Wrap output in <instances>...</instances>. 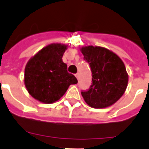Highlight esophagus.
I'll use <instances>...</instances> for the list:
<instances>
[{
  "label": "esophagus",
  "instance_id": "34e87169",
  "mask_svg": "<svg viewBox=\"0 0 149 149\" xmlns=\"http://www.w3.org/2000/svg\"><path fill=\"white\" fill-rule=\"evenodd\" d=\"M75 76H76V77L77 78V80H79V73H78V72H77V73L75 75Z\"/></svg>",
  "mask_w": 149,
  "mask_h": 149
}]
</instances>
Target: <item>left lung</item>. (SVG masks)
Listing matches in <instances>:
<instances>
[{
    "label": "left lung",
    "instance_id": "obj_1",
    "mask_svg": "<svg viewBox=\"0 0 149 149\" xmlns=\"http://www.w3.org/2000/svg\"><path fill=\"white\" fill-rule=\"evenodd\" d=\"M92 71V85L82 91L84 101L94 109H104L115 104L125 93L128 75L122 60L109 49L100 46L81 49Z\"/></svg>",
    "mask_w": 149,
    "mask_h": 149
}]
</instances>
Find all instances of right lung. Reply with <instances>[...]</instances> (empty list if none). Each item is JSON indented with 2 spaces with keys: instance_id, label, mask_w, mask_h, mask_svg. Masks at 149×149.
<instances>
[{
  "instance_id": "right-lung-1",
  "label": "right lung",
  "mask_w": 149,
  "mask_h": 149,
  "mask_svg": "<svg viewBox=\"0 0 149 149\" xmlns=\"http://www.w3.org/2000/svg\"><path fill=\"white\" fill-rule=\"evenodd\" d=\"M67 45L53 43L44 47L31 57L24 68V84L34 99L52 104L61 99L71 84L77 83L67 71L62 56Z\"/></svg>"
}]
</instances>
